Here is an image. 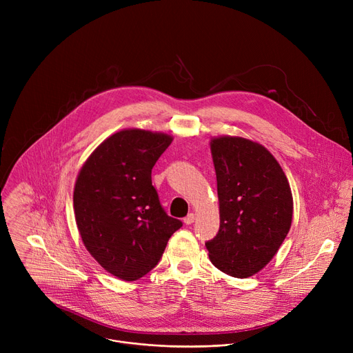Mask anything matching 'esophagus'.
<instances>
[{
    "label": "esophagus",
    "instance_id": "1",
    "mask_svg": "<svg viewBox=\"0 0 353 353\" xmlns=\"http://www.w3.org/2000/svg\"><path fill=\"white\" fill-rule=\"evenodd\" d=\"M184 225H192L193 221H194V214L193 213H189L186 217H184Z\"/></svg>",
    "mask_w": 353,
    "mask_h": 353
}]
</instances>
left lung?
Instances as JSON below:
<instances>
[{
  "mask_svg": "<svg viewBox=\"0 0 353 353\" xmlns=\"http://www.w3.org/2000/svg\"><path fill=\"white\" fill-rule=\"evenodd\" d=\"M220 228L206 243L210 262L245 279L261 272L282 246L293 216L288 177L268 148L243 137L210 140Z\"/></svg>",
  "mask_w": 353,
  "mask_h": 353,
  "instance_id": "1",
  "label": "left lung"
}]
</instances>
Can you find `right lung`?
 I'll list each match as a JSON object with an SVG mask.
<instances>
[{
    "label": "right lung",
    "instance_id": "add662e5",
    "mask_svg": "<svg viewBox=\"0 0 353 353\" xmlns=\"http://www.w3.org/2000/svg\"><path fill=\"white\" fill-rule=\"evenodd\" d=\"M173 141L165 133L124 128L85 160L74 186V216L83 243L99 265L133 282L161 259L181 221L167 216L152 169Z\"/></svg>",
    "mask_w": 353,
    "mask_h": 353
}]
</instances>
